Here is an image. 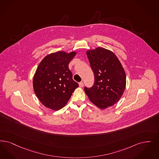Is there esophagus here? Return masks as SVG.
I'll list each match as a JSON object with an SVG mask.
<instances>
[{
    "instance_id": "1",
    "label": "esophagus",
    "mask_w": 159,
    "mask_h": 159,
    "mask_svg": "<svg viewBox=\"0 0 159 159\" xmlns=\"http://www.w3.org/2000/svg\"><path fill=\"white\" fill-rule=\"evenodd\" d=\"M79 87H80V88H83V83L80 82L79 83Z\"/></svg>"
}]
</instances>
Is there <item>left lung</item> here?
I'll list each match as a JSON object with an SVG mask.
<instances>
[{
    "mask_svg": "<svg viewBox=\"0 0 159 159\" xmlns=\"http://www.w3.org/2000/svg\"><path fill=\"white\" fill-rule=\"evenodd\" d=\"M86 54L95 76L90 88L84 87L89 100L105 109L118 102L126 86V75L118 57L112 51L102 47L88 50Z\"/></svg>",
    "mask_w": 159,
    "mask_h": 159,
    "instance_id": "1",
    "label": "left lung"
}]
</instances>
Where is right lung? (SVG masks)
I'll return each instance as SVG.
<instances>
[{
  "label": "right lung",
  "instance_id": "right-lung-1",
  "mask_svg": "<svg viewBox=\"0 0 159 159\" xmlns=\"http://www.w3.org/2000/svg\"><path fill=\"white\" fill-rule=\"evenodd\" d=\"M76 54L75 51H57L46 56L39 64L33 78V88L45 107L54 111L63 108L79 87L69 69V64Z\"/></svg>",
  "mask_w": 159,
  "mask_h": 159
}]
</instances>
